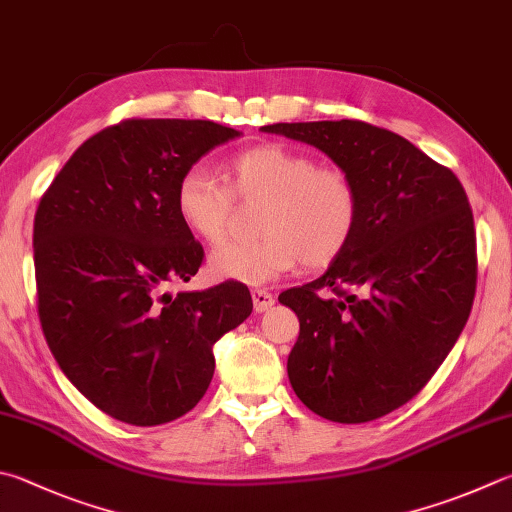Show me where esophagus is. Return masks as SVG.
I'll return each mask as SVG.
<instances>
[{"instance_id":"esophagus-1","label":"esophagus","mask_w":512,"mask_h":512,"mask_svg":"<svg viewBox=\"0 0 512 512\" xmlns=\"http://www.w3.org/2000/svg\"><path fill=\"white\" fill-rule=\"evenodd\" d=\"M250 295H253V309L257 313H264V311H268L275 304V297L268 293L266 288H253V291H250Z\"/></svg>"}]
</instances>
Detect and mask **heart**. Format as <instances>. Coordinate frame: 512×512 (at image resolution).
I'll return each instance as SVG.
<instances>
[{
    "mask_svg": "<svg viewBox=\"0 0 512 512\" xmlns=\"http://www.w3.org/2000/svg\"><path fill=\"white\" fill-rule=\"evenodd\" d=\"M219 183L201 167L183 172L174 206L181 224L208 244L224 237L232 197L257 201V232L248 241H226L208 257L215 280L266 284L300 262L324 266L336 259L358 224V192L336 165H315L293 147L266 143L239 152L221 167Z\"/></svg>",
    "mask_w": 512,
    "mask_h": 512,
    "instance_id": "1",
    "label": "heart"
}]
</instances>
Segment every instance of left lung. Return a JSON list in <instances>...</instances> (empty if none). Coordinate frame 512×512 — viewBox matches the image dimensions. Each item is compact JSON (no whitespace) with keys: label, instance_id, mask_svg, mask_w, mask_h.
Listing matches in <instances>:
<instances>
[{"label":"left lung","instance_id":"1","mask_svg":"<svg viewBox=\"0 0 512 512\" xmlns=\"http://www.w3.org/2000/svg\"><path fill=\"white\" fill-rule=\"evenodd\" d=\"M262 132L313 145L358 192L345 250L280 302L300 320L286 362L297 398L329 421H374L421 392L468 322L477 255L466 190L407 138L362 120Z\"/></svg>","mask_w":512,"mask_h":512}]
</instances>
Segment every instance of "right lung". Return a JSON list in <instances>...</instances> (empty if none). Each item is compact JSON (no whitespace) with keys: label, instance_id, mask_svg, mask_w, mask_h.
<instances>
[{"label":"right lung","instance_id":"1","mask_svg":"<svg viewBox=\"0 0 512 512\" xmlns=\"http://www.w3.org/2000/svg\"><path fill=\"white\" fill-rule=\"evenodd\" d=\"M237 136L212 120H123L82 143L37 206L44 338L73 387L116 421L188 414L215 374V342L253 311L239 282L170 293L203 262L176 215V185Z\"/></svg>","mask_w":512,"mask_h":512}]
</instances>
